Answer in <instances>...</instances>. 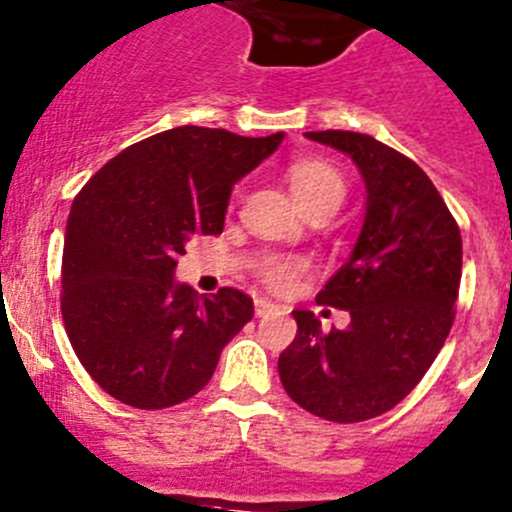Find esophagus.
Wrapping results in <instances>:
<instances>
[{
    "label": "esophagus",
    "mask_w": 512,
    "mask_h": 512,
    "mask_svg": "<svg viewBox=\"0 0 512 512\" xmlns=\"http://www.w3.org/2000/svg\"><path fill=\"white\" fill-rule=\"evenodd\" d=\"M274 312H279V307L274 302H269V299H256V317H266V314Z\"/></svg>",
    "instance_id": "1"
}]
</instances>
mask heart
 <instances>
[{"label":"heart","instance_id":"b5f03b06","mask_svg":"<svg viewBox=\"0 0 512 512\" xmlns=\"http://www.w3.org/2000/svg\"><path fill=\"white\" fill-rule=\"evenodd\" d=\"M289 190L304 215L312 210H330L337 213V208L345 200V180L335 164L325 159H299L289 167L287 172ZM304 269L302 261L297 259H269L261 266V276L269 287L287 289L294 276Z\"/></svg>","mask_w":512,"mask_h":512}]
</instances>
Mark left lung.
<instances>
[{
    "label": "left lung",
    "mask_w": 512,
    "mask_h": 512,
    "mask_svg": "<svg viewBox=\"0 0 512 512\" xmlns=\"http://www.w3.org/2000/svg\"><path fill=\"white\" fill-rule=\"evenodd\" d=\"M348 154L365 182V213L348 261L317 302L345 309V330L322 332L294 309L297 337L279 355L284 391L337 424L373 419L414 391L454 322L462 236L419 164L358 131H307Z\"/></svg>",
    "instance_id": "left-lung-1"
}]
</instances>
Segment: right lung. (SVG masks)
I'll list each match as a JSON object with an SVG mask.
<instances>
[{"instance_id": "1", "label": "right lung", "mask_w": 512, "mask_h": 512, "mask_svg": "<svg viewBox=\"0 0 512 512\" xmlns=\"http://www.w3.org/2000/svg\"><path fill=\"white\" fill-rule=\"evenodd\" d=\"M284 142L177 126L131 144L78 192L65 225L63 322L93 381L134 409H167L208 386L253 317L243 292L200 297L175 279L192 236L223 233L233 185Z\"/></svg>"}]
</instances>
